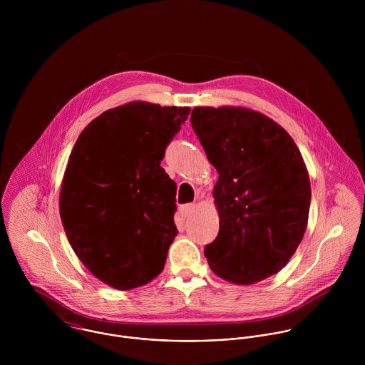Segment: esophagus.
Returning a JSON list of instances; mask_svg holds the SVG:
<instances>
[{
	"label": "esophagus",
	"instance_id": "esophagus-1",
	"mask_svg": "<svg viewBox=\"0 0 365 365\" xmlns=\"http://www.w3.org/2000/svg\"><path fill=\"white\" fill-rule=\"evenodd\" d=\"M195 208V205L194 204H187V205H181L180 207V213H181V216L182 217H187L192 210Z\"/></svg>",
	"mask_w": 365,
	"mask_h": 365
}]
</instances>
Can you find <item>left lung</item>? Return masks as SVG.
<instances>
[{
    "instance_id": "left-lung-1",
    "label": "left lung",
    "mask_w": 365,
    "mask_h": 365,
    "mask_svg": "<svg viewBox=\"0 0 365 365\" xmlns=\"http://www.w3.org/2000/svg\"><path fill=\"white\" fill-rule=\"evenodd\" d=\"M191 125L219 178V233L205 257L220 278L250 285L294 256L308 225L307 165L284 128L246 108L192 109Z\"/></svg>"
}]
</instances>
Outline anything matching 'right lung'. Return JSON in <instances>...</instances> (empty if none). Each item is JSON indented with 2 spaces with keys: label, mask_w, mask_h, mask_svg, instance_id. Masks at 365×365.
Segmentation results:
<instances>
[{
  "label": "right lung",
  "mask_w": 365,
  "mask_h": 365,
  "mask_svg": "<svg viewBox=\"0 0 365 365\" xmlns=\"http://www.w3.org/2000/svg\"><path fill=\"white\" fill-rule=\"evenodd\" d=\"M188 106L130 103L96 118L78 136L63 177L60 216L88 271L128 291L163 271L178 230L175 182L160 165Z\"/></svg>",
  "instance_id": "right-lung-1"
}]
</instances>
